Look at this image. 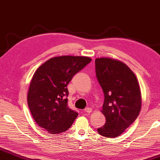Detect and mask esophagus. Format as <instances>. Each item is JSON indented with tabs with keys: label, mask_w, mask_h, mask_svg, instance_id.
Returning a JSON list of instances; mask_svg holds the SVG:
<instances>
[{
	"label": "esophagus",
	"mask_w": 160,
	"mask_h": 160,
	"mask_svg": "<svg viewBox=\"0 0 160 160\" xmlns=\"http://www.w3.org/2000/svg\"><path fill=\"white\" fill-rule=\"evenodd\" d=\"M84 111L86 112H88V113H90V112H92V108H85Z\"/></svg>",
	"instance_id": "esophagus-1"
}]
</instances>
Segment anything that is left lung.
I'll return each instance as SVG.
<instances>
[{"label":"left lung","instance_id":"left-lung-1","mask_svg":"<svg viewBox=\"0 0 160 160\" xmlns=\"http://www.w3.org/2000/svg\"><path fill=\"white\" fill-rule=\"evenodd\" d=\"M96 74L105 100L102 112L106 118L99 135L116 138L138 118L141 109V93L133 72L121 61L111 58L95 60Z\"/></svg>","mask_w":160,"mask_h":160}]
</instances>
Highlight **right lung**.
Returning <instances> with one entry per match:
<instances>
[{"label": "right lung", "mask_w": 160, "mask_h": 160, "mask_svg": "<svg viewBox=\"0 0 160 160\" xmlns=\"http://www.w3.org/2000/svg\"><path fill=\"white\" fill-rule=\"evenodd\" d=\"M91 61L86 56L54 57L34 73L28 92V105L37 124L49 133L64 132L78 116L68 107L67 85Z\"/></svg>", "instance_id": "1"}]
</instances>
